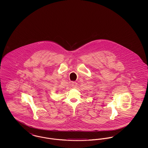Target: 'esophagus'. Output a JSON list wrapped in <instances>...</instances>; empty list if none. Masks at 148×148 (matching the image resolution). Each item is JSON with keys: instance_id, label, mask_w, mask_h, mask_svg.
<instances>
[{"instance_id": "1", "label": "esophagus", "mask_w": 148, "mask_h": 148, "mask_svg": "<svg viewBox=\"0 0 148 148\" xmlns=\"http://www.w3.org/2000/svg\"><path fill=\"white\" fill-rule=\"evenodd\" d=\"M77 83H76V82H72V83H71L72 87H73V88H76V87L77 86Z\"/></svg>"}]
</instances>
